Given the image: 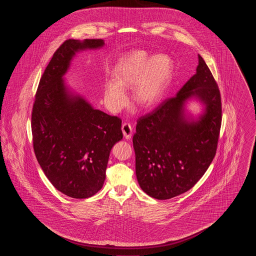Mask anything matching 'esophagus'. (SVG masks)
I'll list each match as a JSON object with an SVG mask.
<instances>
[{
	"mask_svg": "<svg viewBox=\"0 0 256 256\" xmlns=\"http://www.w3.org/2000/svg\"><path fill=\"white\" fill-rule=\"evenodd\" d=\"M122 132L124 134V137L126 139H130L132 135V128L130 126V124L128 122H124L122 126Z\"/></svg>",
	"mask_w": 256,
	"mask_h": 256,
	"instance_id": "1",
	"label": "esophagus"
}]
</instances>
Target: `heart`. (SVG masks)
Segmentation results:
<instances>
[{
    "instance_id": "1",
    "label": "heart",
    "mask_w": 256,
    "mask_h": 256,
    "mask_svg": "<svg viewBox=\"0 0 256 256\" xmlns=\"http://www.w3.org/2000/svg\"><path fill=\"white\" fill-rule=\"evenodd\" d=\"M174 62L165 54L150 56L146 50H135L124 54L113 70L114 80L104 87L106 106L119 112L128 104L126 88L134 84V100L142 106H152L162 97L170 84Z\"/></svg>"
}]
</instances>
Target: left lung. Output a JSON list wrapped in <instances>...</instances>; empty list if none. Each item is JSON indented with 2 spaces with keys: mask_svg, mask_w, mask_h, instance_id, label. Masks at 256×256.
Returning <instances> with one entry per match:
<instances>
[{
  "mask_svg": "<svg viewBox=\"0 0 256 256\" xmlns=\"http://www.w3.org/2000/svg\"><path fill=\"white\" fill-rule=\"evenodd\" d=\"M192 98L203 106L198 118L186 110V104ZM220 124L219 88L198 54L195 74L178 94L137 121L132 141L141 189L158 200L190 190L216 154Z\"/></svg>",
  "mask_w": 256,
  "mask_h": 256,
  "instance_id": "obj_1",
  "label": "left lung"
}]
</instances>
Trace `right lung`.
Returning a JSON list of instances; mask_svg holds the SVG:
<instances>
[{"mask_svg": "<svg viewBox=\"0 0 256 256\" xmlns=\"http://www.w3.org/2000/svg\"><path fill=\"white\" fill-rule=\"evenodd\" d=\"M104 46L102 39L66 40L42 74L32 108L37 161L50 183L74 198L102 189L110 150L122 138L120 118L95 110L64 82L76 52Z\"/></svg>", "mask_w": 256, "mask_h": 256, "instance_id": "obj_1", "label": "right lung"}]
</instances>
